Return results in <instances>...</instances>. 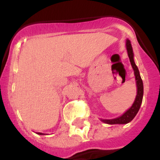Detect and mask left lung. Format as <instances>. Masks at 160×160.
<instances>
[{"label": "left lung", "instance_id": "8db88e82", "mask_svg": "<svg viewBox=\"0 0 160 160\" xmlns=\"http://www.w3.org/2000/svg\"><path fill=\"white\" fill-rule=\"evenodd\" d=\"M126 48L128 50V57H129L130 62L132 66L134 73H135V80H136V86H137V94L135 97V99L131 108H129L128 111H126L122 115L116 118H113V119H101L103 122L107 124H127L130 122L133 118H135V115L138 113V110L140 108V106L142 104V96H143V83H142V78L139 74V71L135 65V61H134V53H133L132 46L130 40L127 39L126 42Z\"/></svg>", "mask_w": 160, "mask_h": 160}]
</instances>
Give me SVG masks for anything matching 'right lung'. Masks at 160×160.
Here are the masks:
<instances>
[{
	"instance_id": "1",
	"label": "right lung",
	"mask_w": 160,
	"mask_h": 160,
	"mask_svg": "<svg viewBox=\"0 0 160 160\" xmlns=\"http://www.w3.org/2000/svg\"><path fill=\"white\" fill-rule=\"evenodd\" d=\"M38 135H45V134H43V133H40V132H38Z\"/></svg>"
}]
</instances>
